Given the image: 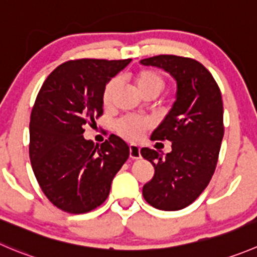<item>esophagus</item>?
Returning a JSON list of instances; mask_svg holds the SVG:
<instances>
[{
    "label": "esophagus",
    "mask_w": 257,
    "mask_h": 257,
    "mask_svg": "<svg viewBox=\"0 0 257 257\" xmlns=\"http://www.w3.org/2000/svg\"><path fill=\"white\" fill-rule=\"evenodd\" d=\"M129 157L133 159H139L141 158V148L136 144H131L129 146Z\"/></svg>",
    "instance_id": "1"
}]
</instances>
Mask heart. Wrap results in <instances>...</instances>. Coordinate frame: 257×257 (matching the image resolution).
Instances as JSON below:
<instances>
[{
	"label": "heart",
	"instance_id": "obj_1",
	"mask_svg": "<svg viewBox=\"0 0 257 257\" xmlns=\"http://www.w3.org/2000/svg\"><path fill=\"white\" fill-rule=\"evenodd\" d=\"M133 80L142 95L151 93V91H156L159 94L166 85L163 76L153 69H142L138 73L134 74ZM116 88H118V81L115 79H111L104 88L103 104L105 106H110L113 103V96ZM151 125L152 123L148 119L137 118V116H124L115 124V129L123 138L128 139V141H138L143 132L151 128Z\"/></svg>",
	"mask_w": 257,
	"mask_h": 257
}]
</instances>
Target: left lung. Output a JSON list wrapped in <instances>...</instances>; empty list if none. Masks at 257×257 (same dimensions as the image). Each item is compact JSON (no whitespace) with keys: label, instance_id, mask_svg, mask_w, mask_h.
Returning <instances> with one entry per match:
<instances>
[{"label":"left lung","instance_id":"1","mask_svg":"<svg viewBox=\"0 0 257 257\" xmlns=\"http://www.w3.org/2000/svg\"><path fill=\"white\" fill-rule=\"evenodd\" d=\"M141 64L163 69L177 81L176 101L151 137L172 142V151L163 157L141 149L154 167L143 197L158 210L178 211L197 200L215 173L225 133L221 91L210 71L189 57L158 55Z\"/></svg>","mask_w":257,"mask_h":257}]
</instances>
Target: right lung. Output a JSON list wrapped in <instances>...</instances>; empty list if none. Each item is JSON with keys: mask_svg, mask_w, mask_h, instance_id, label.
I'll list each match as a JSON object with an SVG mask.
<instances>
[{"mask_svg": "<svg viewBox=\"0 0 257 257\" xmlns=\"http://www.w3.org/2000/svg\"><path fill=\"white\" fill-rule=\"evenodd\" d=\"M131 61L70 60L47 76L37 94L30 119L31 166L45 196L65 212L99 207L128 159V144L118 136L99 146L83 134L103 114L106 83Z\"/></svg>", "mask_w": 257, "mask_h": 257, "instance_id": "1", "label": "right lung"}]
</instances>
